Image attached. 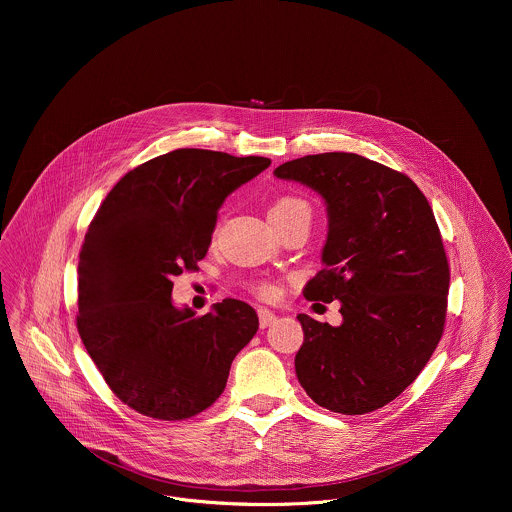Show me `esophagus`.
Masks as SVG:
<instances>
[{
  "mask_svg": "<svg viewBox=\"0 0 512 512\" xmlns=\"http://www.w3.org/2000/svg\"><path fill=\"white\" fill-rule=\"evenodd\" d=\"M258 319H260V327L266 329L276 321V313L270 309H258Z\"/></svg>",
  "mask_w": 512,
  "mask_h": 512,
  "instance_id": "1",
  "label": "esophagus"
}]
</instances>
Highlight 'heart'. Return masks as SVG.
I'll use <instances>...</instances> for the list:
<instances>
[{
    "mask_svg": "<svg viewBox=\"0 0 512 512\" xmlns=\"http://www.w3.org/2000/svg\"><path fill=\"white\" fill-rule=\"evenodd\" d=\"M297 217L311 220L309 203L297 195H284V197L276 199L268 211L270 220H290L297 219ZM252 290L262 299H274L278 295V288L270 282H258L252 286Z\"/></svg>",
    "mask_w": 512,
    "mask_h": 512,
    "instance_id": "obj_1",
    "label": "heart"
}]
</instances>
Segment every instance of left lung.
<instances>
[{
    "instance_id": "obj_1",
    "label": "left lung",
    "mask_w": 512,
    "mask_h": 512,
    "mask_svg": "<svg viewBox=\"0 0 512 512\" xmlns=\"http://www.w3.org/2000/svg\"><path fill=\"white\" fill-rule=\"evenodd\" d=\"M274 175L327 205L325 268L303 295L339 299L343 315L339 327L297 315V380L331 412H374L416 380L443 335L449 264L434 211L410 177L357 153L305 155Z\"/></svg>"
}]
</instances>
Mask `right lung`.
I'll return each instance as SVG.
<instances>
[{
  "label": "right lung",
  "instance_id": "right-lung-1",
  "mask_svg": "<svg viewBox=\"0 0 512 512\" xmlns=\"http://www.w3.org/2000/svg\"><path fill=\"white\" fill-rule=\"evenodd\" d=\"M270 163L175 149L128 171L90 222L76 327L110 390L136 412L175 422L207 410L256 335L248 303L228 297L197 317L173 305L171 280L197 270L224 199Z\"/></svg>",
  "mask_w": 512,
  "mask_h": 512
}]
</instances>
